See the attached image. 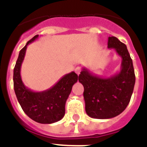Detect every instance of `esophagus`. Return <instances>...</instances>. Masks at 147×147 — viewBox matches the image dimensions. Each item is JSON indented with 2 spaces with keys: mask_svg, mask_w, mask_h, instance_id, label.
<instances>
[{
  "mask_svg": "<svg viewBox=\"0 0 147 147\" xmlns=\"http://www.w3.org/2000/svg\"><path fill=\"white\" fill-rule=\"evenodd\" d=\"M80 71H81V69H80V67H78L75 69V72H76L77 75H79V74L80 73Z\"/></svg>",
  "mask_w": 147,
  "mask_h": 147,
  "instance_id": "1",
  "label": "esophagus"
}]
</instances>
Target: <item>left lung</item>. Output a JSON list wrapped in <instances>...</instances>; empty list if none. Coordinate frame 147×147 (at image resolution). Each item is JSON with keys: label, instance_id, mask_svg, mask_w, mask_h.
<instances>
[{"label": "left lung", "instance_id": "obj_1", "mask_svg": "<svg viewBox=\"0 0 147 147\" xmlns=\"http://www.w3.org/2000/svg\"><path fill=\"white\" fill-rule=\"evenodd\" d=\"M108 47L121 58V70L109 78L97 76L86 68L79 75L84 87L86 112L94 119H106L118 116L127 108L134 88L136 76L127 46L115 36L108 37Z\"/></svg>", "mask_w": 147, "mask_h": 147}]
</instances>
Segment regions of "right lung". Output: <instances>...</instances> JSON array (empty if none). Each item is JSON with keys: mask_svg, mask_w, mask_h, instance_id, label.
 I'll return each instance as SVG.
<instances>
[{"mask_svg": "<svg viewBox=\"0 0 147 147\" xmlns=\"http://www.w3.org/2000/svg\"><path fill=\"white\" fill-rule=\"evenodd\" d=\"M38 36L39 35L34 36L20 51L13 75L14 92L21 108L28 117L41 124H52L64 117L66 102L70 94L72 86L78 81L79 77L75 72L67 74L53 86L43 92H33L25 86L21 79V65L27 46Z\"/></svg>", "mask_w": 147, "mask_h": 147, "instance_id": "1", "label": "right lung"}]
</instances>
